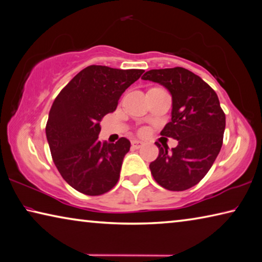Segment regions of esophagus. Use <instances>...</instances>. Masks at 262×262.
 <instances>
[{
  "mask_svg": "<svg viewBox=\"0 0 262 262\" xmlns=\"http://www.w3.org/2000/svg\"><path fill=\"white\" fill-rule=\"evenodd\" d=\"M131 145H132V147H134V148H139V147L143 146V141H140V140H132L131 141Z\"/></svg>",
  "mask_w": 262,
  "mask_h": 262,
  "instance_id": "34e87169",
  "label": "esophagus"
}]
</instances>
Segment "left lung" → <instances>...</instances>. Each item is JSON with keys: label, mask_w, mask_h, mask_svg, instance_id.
Returning a JSON list of instances; mask_svg holds the SVG:
<instances>
[{"label": "left lung", "mask_w": 262, "mask_h": 262, "mask_svg": "<svg viewBox=\"0 0 262 262\" xmlns=\"http://www.w3.org/2000/svg\"><path fill=\"white\" fill-rule=\"evenodd\" d=\"M143 80L157 82L171 96V119L161 136L178 140V146L159 147L149 164L156 181L165 189L182 191L202 180L220 153L225 114L217 94L199 75L183 67L151 70Z\"/></svg>", "instance_id": "8db88e82"}]
</instances>
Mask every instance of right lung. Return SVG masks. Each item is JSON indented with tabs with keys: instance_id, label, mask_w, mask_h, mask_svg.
Returning <instances> with one entry per match:
<instances>
[{
	"instance_id": "1",
	"label": "right lung",
	"mask_w": 262,
	"mask_h": 262,
	"mask_svg": "<svg viewBox=\"0 0 262 262\" xmlns=\"http://www.w3.org/2000/svg\"><path fill=\"white\" fill-rule=\"evenodd\" d=\"M143 70L88 66L59 93L46 124V138L54 165L63 180L82 194L102 195L115 187L130 141L98 139L100 122L113 113L125 89Z\"/></svg>"
}]
</instances>
